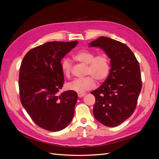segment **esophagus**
<instances>
[{
	"label": "esophagus",
	"mask_w": 159,
	"mask_h": 159,
	"mask_svg": "<svg viewBox=\"0 0 159 159\" xmlns=\"http://www.w3.org/2000/svg\"><path fill=\"white\" fill-rule=\"evenodd\" d=\"M78 95L79 98H83L84 96L85 95V93H78Z\"/></svg>",
	"instance_id": "esophagus-1"
}]
</instances>
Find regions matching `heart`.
<instances>
[{"instance_id":"1","label":"heart","mask_w":159,"mask_h":159,"mask_svg":"<svg viewBox=\"0 0 159 159\" xmlns=\"http://www.w3.org/2000/svg\"><path fill=\"white\" fill-rule=\"evenodd\" d=\"M88 50H81L77 52L74 56L75 59L80 62L87 64L86 74L90 75L84 78H78L72 80L66 85V88L82 93L85 91L93 89L95 86L94 78L99 82H102L107 78L110 71L109 60L107 55L99 54ZM61 69L66 77L70 76L71 71V64L70 60L65 57L61 62Z\"/></svg>"}]
</instances>
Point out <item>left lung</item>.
Instances as JSON below:
<instances>
[{
  "label": "left lung",
  "instance_id": "left-lung-1",
  "mask_svg": "<svg viewBox=\"0 0 159 159\" xmlns=\"http://www.w3.org/2000/svg\"><path fill=\"white\" fill-rule=\"evenodd\" d=\"M89 45L100 48L111 60L107 78L91 92L95 98L93 115L104 125L116 127L131 117L136 108L142 88L139 64L133 52L121 42L101 36Z\"/></svg>",
  "mask_w": 159,
  "mask_h": 159
}]
</instances>
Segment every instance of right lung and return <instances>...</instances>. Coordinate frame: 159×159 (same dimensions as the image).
Here are the masks:
<instances>
[{"label": "right lung", "instance_id": "1", "mask_svg": "<svg viewBox=\"0 0 159 159\" xmlns=\"http://www.w3.org/2000/svg\"><path fill=\"white\" fill-rule=\"evenodd\" d=\"M78 41L49 42L30 50L24 57L19 73L20 102L37 125L50 131H59L74 115L78 94L63 87L61 59L78 44Z\"/></svg>", "mask_w": 159, "mask_h": 159}]
</instances>
